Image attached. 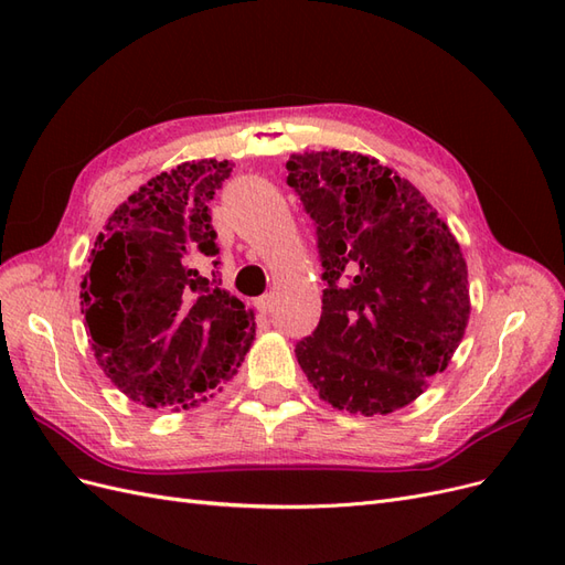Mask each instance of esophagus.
<instances>
[{"instance_id": "obj_1", "label": "esophagus", "mask_w": 565, "mask_h": 565, "mask_svg": "<svg viewBox=\"0 0 565 565\" xmlns=\"http://www.w3.org/2000/svg\"><path fill=\"white\" fill-rule=\"evenodd\" d=\"M256 309H259V313H270L273 311V295H264L254 301Z\"/></svg>"}]
</instances>
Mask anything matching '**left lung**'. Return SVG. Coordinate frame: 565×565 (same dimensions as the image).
I'll list each match as a JSON object with an SVG mask.
<instances>
[{
  "label": "left lung",
  "mask_w": 565,
  "mask_h": 565,
  "mask_svg": "<svg viewBox=\"0 0 565 565\" xmlns=\"http://www.w3.org/2000/svg\"><path fill=\"white\" fill-rule=\"evenodd\" d=\"M318 231L322 313L295 353L322 401L388 415L419 398L465 337L471 301L457 237L426 198L377 158L289 156Z\"/></svg>",
  "instance_id": "obj_1"
}]
</instances>
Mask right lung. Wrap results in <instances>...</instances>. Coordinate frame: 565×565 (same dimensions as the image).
<instances>
[{
  "mask_svg": "<svg viewBox=\"0 0 565 565\" xmlns=\"http://www.w3.org/2000/svg\"><path fill=\"white\" fill-rule=\"evenodd\" d=\"M231 169L228 160H193L152 177L96 237L82 313L96 363L134 403L198 407L233 380L252 347L254 311L198 268L218 254L207 204Z\"/></svg>",
  "mask_w": 565,
  "mask_h": 565,
  "instance_id": "right-lung-1",
  "label": "right lung"
}]
</instances>
